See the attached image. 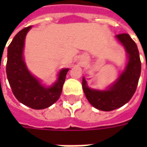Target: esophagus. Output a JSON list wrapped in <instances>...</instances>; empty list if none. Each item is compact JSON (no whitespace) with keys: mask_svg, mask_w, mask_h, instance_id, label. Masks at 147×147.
<instances>
[{"mask_svg":"<svg viewBox=\"0 0 147 147\" xmlns=\"http://www.w3.org/2000/svg\"><path fill=\"white\" fill-rule=\"evenodd\" d=\"M84 59H85V58H84V56H81V57H80V60H81V61L83 60Z\"/></svg>","mask_w":147,"mask_h":147,"instance_id":"1","label":"esophagus"}]
</instances>
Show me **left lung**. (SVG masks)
<instances>
[{"label": "left lung", "instance_id": "8db88e82", "mask_svg": "<svg viewBox=\"0 0 147 147\" xmlns=\"http://www.w3.org/2000/svg\"><path fill=\"white\" fill-rule=\"evenodd\" d=\"M115 37L125 49L127 57L118 78L105 90H98L89 88L82 78V89L89 103L102 111H111L127 103L136 92L141 75L142 64L137 44L127 33L118 34Z\"/></svg>", "mask_w": 147, "mask_h": 147}]
</instances>
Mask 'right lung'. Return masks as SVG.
<instances>
[{
    "label": "right lung",
    "mask_w": 147,
    "mask_h": 147,
    "mask_svg": "<svg viewBox=\"0 0 147 147\" xmlns=\"http://www.w3.org/2000/svg\"><path fill=\"white\" fill-rule=\"evenodd\" d=\"M31 28L29 26L19 32L9 45L6 74L14 96L20 102L34 110H42L58 100L69 69L59 70L56 81L50 87L43 85L32 74L24 56L26 35Z\"/></svg>",
    "instance_id": "right-lung-1"
}]
</instances>
